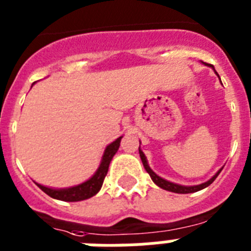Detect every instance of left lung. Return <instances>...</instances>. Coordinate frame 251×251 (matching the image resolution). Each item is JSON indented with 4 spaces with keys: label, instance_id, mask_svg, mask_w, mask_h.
Masks as SVG:
<instances>
[{
    "label": "left lung",
    "instance_id": "1",
    "mask_svg": "<svg viewBox=\"0 0 251 251\" xmlns=\"http://www.w3.org/2000/svg\"><path fill=\"white\" fill-rule=\"evenodd\" d=\"M208 66H211V68L214 69V66L212 65H208ZM215 70V69H214ZM139 155H141V159H142V163H143V167H145V169L147 171V173L150 175V177H151V179H152L153 182L156 183L157 186L161 187V189H164V190H168V191H172V193H178V194H189V193H195V191H199L202 190V189H204V187H207L208 185H211V183L214 182L215 178L218 177L219 173L222 172V169L216 173V175L212 177V178H210L207 182H203L201 183V185H195V186H182V185H178V183H173V182H169V181H167V179L161 178V177H159V176L155 173V172L150 168L149 163H147V159H146L145 153L142 152L141 150V146H139Z\"/></svg>",
    "mask_w": 251,
    "mask_h": 251
}]
</instances>
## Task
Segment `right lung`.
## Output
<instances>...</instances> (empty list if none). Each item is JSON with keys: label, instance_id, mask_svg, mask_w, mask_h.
Here are the masks:
<instances>
[{"label": "right lung", "instance_id": "add662e5", "mask_svg": "<svg viewBox=\"0 0 251 251\" xmlns=\"http://www.w3.org/2000/svg\"><path fill=\"white\" fill-rule=\"evenodd\" d=\"M121 138H117L116 141L112 142L109 146H106L104 155H102L101 163L99 165L98 171L95 172V175L90 179H87L86 182L76 185L73 187H66V189H52V187L43 186L40 183H36L37 186L40 187L41 190L44 191L45 194L52 197L58 201H65V202H78V201H84L95 194H98L99 190L101 189L104 178H105L106 173H108V168H109L110 161L113 156L120 149V142Z\"/></svg>", "mask_w": 251, "mask_h": 251}]
</instances>
